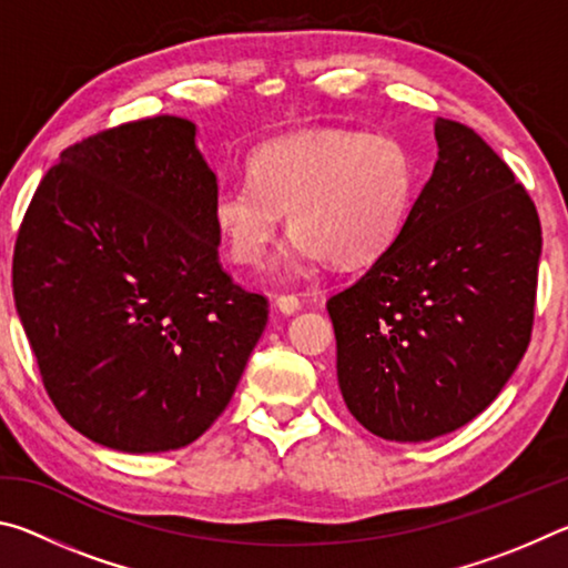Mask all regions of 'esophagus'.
Returning <instances> with one entry per match:
<instances>
[{"instance_id": "obj_1", "label": "esophagus", "mask_w": 568, "mask_h": 568, "mask_svg": "<svg viewBox=\"0 0 568 568\" xmlns=\"http://www.w3.org/2000/svg\"><path fill=\"white\" fill-rule=\"evenodd\" d=\"M275 307L281 311L283 315H293L301 311V301H297L295 295H277L275 297Z\"/></svg>"}]
</instances>
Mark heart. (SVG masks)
I'll return each instance as SVG.
<instances>
[{"instance_id": "1", "label": "heart", "mask_w": 568, "mask_h": 568, "mask_svg": "<svg viewBox=\"0 0 568 568\" xmlns=\"http://www.w3.org/2000/svg\"><path fill=\"white\" fill-rule=\"evenodd\" d=\"M243 185L217 190L213 220L237 265H261L287 213L295 233L281 265L291 273L331 261L376 263L396 245L416 205L420 165L393 134L307 130L265 142Z\"/></svg>"}]
</instances>
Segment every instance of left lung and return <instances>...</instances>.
Wrapping results in <instances>:
<instances>
[{
  "mask_svg": "<svg viewBox=\"0 0 568 568\" xmlns=\"http://www.w3.org/2000/svg\"><path fill=\"white\" fill-rule=\"evenodd\" d=\"M438 160L386 255L328 301L348 410L386 440L450 434L491 406L531 341L541 223L466 124L434 122Z\"/></svg>",
  "mask_w": 568,
  "mask_h": 568,
  "instance_id": "left-lung-1",
  "label": "left lung"
}]
</instances>
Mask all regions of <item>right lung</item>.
I'll return each mask as SVG.
<instances>
[{
	"label": "right lung",
	"instance_id": "1",
	"mask_svg": "<svg viewBox=\"0 0 568 568\" xmlns=\"http://www.w3.org/2000/svg\"><path fill=\"white\" fill-rule=\"evenodd\" d=\"M195 122L150 118L67 148L12 263L17 315L57 410L124 454L192 444L233 398L267 301L220 267L217 175Z\"/></svg>",
	"mask_w": 568,
	"mask_h": 568
}]
</instances>
